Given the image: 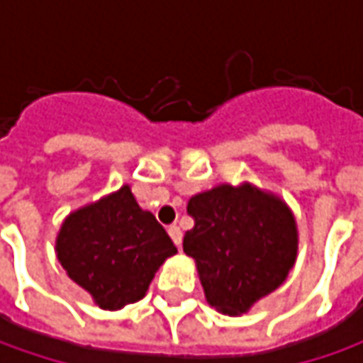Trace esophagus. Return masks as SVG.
I'll return each instance as SVG.
<instances>
[{
    "label": "esophagus",
    "instance_id": "1",
    "mask_svg": "<svg viewBox=\"0 0 363 363\" xmlns=\"http://www.w3.org/2000/svg\"><path fill=\"white\" fill-rule=\"evenodd\" d=\"M167 232H169V236H172V240H174L175 246H179V244H182V238H184V236H182V230H179L177 226H169Z\"/></svg>",
    "mask_w": 363,
    "mask_h": 363
}]
</instances>
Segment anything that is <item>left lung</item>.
Instances as JSON below:
<instances>
[{"label": "left lung", "mask_w": 363, "mask_h": 363, "mask_svg": "<svg viewBox=\"0 0 363 363\" xmlns=\"http://www.w3.org/2000/svg\"><path fill=\"white\" fill-rule=\"evenodd\" d=\"M194 228L184 252L196 260L206 301L228 315L246 313L285 283L297 258V224L281 198L252 184L216 186L191 196Z\"/></svg>", "instance_id": "8db88e82"}]
</instances>
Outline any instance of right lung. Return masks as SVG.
I'll list each match as a JSON object with an SVG mask.
<instances>
[{
    "mask_svg": "<svg viewBox=\"0 0 363 363\" xmlns=\"http://www.w3.org/2000/svg\"><path fill=\"white\" fill-rule=\"evenodd\" d=\"M177 248L129 186L72 212L56 238L68 277L101 309L117 311L143 299L155 272Z\"/></svg>",
    "mask_w": 363,
    "mask_h": 363,
    "instance_id": "add662e5",
    "label": "right lung"
}]
</instances>
